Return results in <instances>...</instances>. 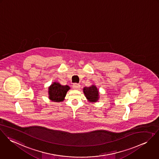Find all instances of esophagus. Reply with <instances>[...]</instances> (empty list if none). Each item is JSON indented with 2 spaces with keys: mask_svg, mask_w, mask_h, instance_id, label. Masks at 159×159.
<instances>
[{
  "mask_svg": "<svg viewBox=\"0 0 159 159\" xmlns=\"http://www.w3.org/2000/svg\"><path fill=\"white\" fill-rule=\"evenodd\" d=\"M72 87L75 89H79V88H80V85L78 84H74Z\"/></svg>",
  "mask_w": 159,
  "mask_h": 159,
  "instance_id": "esophagus-1",
  "label": "esophagus"
}]
</instances>
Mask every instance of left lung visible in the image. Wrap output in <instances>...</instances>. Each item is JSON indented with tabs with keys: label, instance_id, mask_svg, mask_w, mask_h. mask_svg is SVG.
I'll list each match as a JSON object with an SVG mask.
<instances>
[{
	"label": "left lung",
	"instance_id": "left-lung-1",
	"mask_svg": "<svg viewBox=\"0 0 159 159\" xmlns=\"http://www.w3.org/2000/svg\"><path fill=\"white\" fill-rule=\"evenodd\" d=\"M84 92L89 101L96 102L98 100V89L95 85H92L89 87H85L84 88Z\"/></svg>",
	"mask_w": 159,
	"mask_h": 159
}]
</instances>
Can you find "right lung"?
Instances as JSON below:
<instances>
[{"instance_id": "1", "label": "right lung", "mask_w": 159, "mask_h": 159, "mask_svg": "<svg viewBox=\"0 0 159 159\" xmlns=\"http://www.w3.org/2000/svg\"><path fill=\"white\" fill-rule=\"evenodd\" d=\"M70 89L68 85H61L58 83L54 82L49 88V99L54 102L63 101Z\"/></svg>"}]
</instances>
